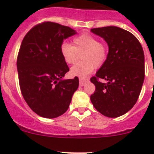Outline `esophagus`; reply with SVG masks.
<instances>
[{"label": "esophagus", "instance_id": "34e87169", "mask_svg": "<svg viewBox=\"0 0 154 154\" xmlns=\"http://www.w3.org/2000/svg\"><path fill=\"white\" fill-rule=\"evenodd\" d=\"M88 81H89V80L87 79L79 78V85L80 86H83Z\"/></svg>", "mask_w": 154, "mask_h": 154}]
</instances>
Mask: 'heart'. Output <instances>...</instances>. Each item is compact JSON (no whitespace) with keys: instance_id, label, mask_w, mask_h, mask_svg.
Returning a JSON list of instances; mask_svg holds the SVG:
<instances>
[{"instance_id":"obj_1","label":"heart","mask_w":154,"mask_h":154,"mask_svg":"<svg viewBox=\"0 0 154 154\" xmlns=\"http://www.w3.org/2000/svg\"><path fill=\"white\" fill-rule=\"evenodd\" d=\"M72 45L62 42L60 53L65 63L72 65L77 61L81 54L82 62L71 68L70 75L80 78H85L94 70L105 64L108 57L106 45L99 42L96 37L90 34H81L72 39Z\"/></svg>"}]
</instances>
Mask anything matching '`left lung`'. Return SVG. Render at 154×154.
<instances>
[{"label":"left lung","mask_w":154,"mask_h":154,"mask_svg":"<svg viewBox=\"0 0 154 154\" xmlns=\"http://www.w3.org/2000/svg\"><path fill=\"white\" fill-rule=\"evenodd\" d=\"M107 42L109 53L104 65L90 79L96 91L90 96L98 112L110 118L123 115L138 99L145 77L141 44L130 31L116 26L92 28ZM106 80V84L99 79Z\"/></svg>","instance_id":"1"}]
</instances>
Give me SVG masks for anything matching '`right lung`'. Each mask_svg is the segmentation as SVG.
Segmentation results:
<instances>
[{
    "label": "right lung",
    "mask_w": 154,
    "mask_h": 154,
    "mask_svg": "<svg viewBox=\"0 0 154 154\" xmlns=\"http://www.w3.org/2000/svg\"><path fill=\"white\" fill-rule=\"evenodd\" d=\"M75 30L51 21L40 23L24 36L17 68L21 94L28 106L42 117L65 113L79 87V78L63 80L69 71L60 53L63 40Z\"/></svg>",
    "instance_id": "obj_1"
}]
</instances>
